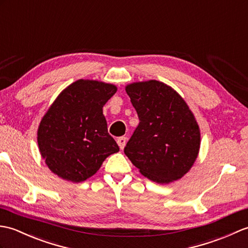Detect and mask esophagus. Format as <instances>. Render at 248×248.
<instances>
[{"label":"esophagus","instance_id":"1","mask_svg":"<svg viewBox=\"0 0 248 248\" xmlns=\"http://www.w3.org/2000/svg\"><path fill=\"white\" fill-rule=\"evenodd\" d=\"M126 140H127V139H126L125 138V137H120V138L118 139V145L120 146V148H121V150H123V148L125 147V144H126Z\"/></svg>","mask_w":248,"mask_h":248}]
</instances>
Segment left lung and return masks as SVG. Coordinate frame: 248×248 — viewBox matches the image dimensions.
Returning a JSON list of instances; mask_svg holds the SVG:
<instances>
[{"label":"left lung","instance_id":"1","mask_svg":"<svg viewBox=\"0 0 248 248\" xmlns=\"http://www.w3.org/2000/svg\"><path fill=\"white\" fill-rule=\"evenodd\" d=\"M139 125L124 148L140 173L158 184H170L189 172L201 146V131L185 100L158 80L125 88Z\"/></svg>","mask_w":248,"mask_h":248}]
</instances>
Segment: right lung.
<instances>
[{
	"label": "right lung",
	"mask_w": 248,
	"mask_h": 248,
	"mask_svg": "<svg viewBox=\"0 0 248 248\" xmlns=\"http://www.w3.org/2000/svg\"><path fill=\"white\" fill-rule=\"evenodd\" d=\"M117 87L78 79L60 93L38 128V145L46 166L59 177L80 183L94 175L119 146L108 134L103 107Z\"/></svg>",
	"instance_id": "1"
}]
</instances>
